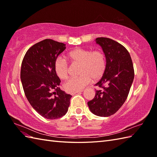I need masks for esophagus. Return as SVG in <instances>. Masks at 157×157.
Here are the masks:
<instances>
[{"mask_svg": "<svg viewBox=\"0 0 157 157\" xmlns=\"http://www.w3.org/2000/svg\"><path fill=\"white\" fill-rule=\"evenodd\" d=\"M83 92V90H81V91H77V92H72V93H71V95H74V94H75L81 93V92Z\"/></svg>", "mask_w": 157, "mask_h": 157, "instance_id": "1", "label": "esophagus"}]
</instances>
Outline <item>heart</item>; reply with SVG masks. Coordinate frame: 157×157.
Instances as JSON below:
<instances>
[{"label":"heart","instance_id":"b5f03b06","mask_svg":"<svg viewBox=\"0 0 157 157\" xmlns=\"http://www.w3.org/2000/svg\"><path fill=\"white\" fill-rule=\"evenodd\" d=\"M68 58L72 62L81 63L78 78H73L63 84V88L69 92L81 91L94 80L102 77L106 70L107 61L105 53L101 50L78 47L68 53ZM54 70L61 79H67L69 76V63L64 57H57L54 62Z\"/></svg>","mask_w":157,"mask_h":157}]
</instances>
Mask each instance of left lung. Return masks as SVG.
Listing matches in <instances>:
<instances>
[{
    "label": "left lung",
    "instance_id": "8db88e82",
    "mask_svg": "<svg viewBox=\"0 0 157 157\" xmlns=\"http://www.w3.org/2000/svg\"><path fill=\"white\" fill-rule=\"evenodd\" d=\"M106 57L104 74L95 86L96 96L87 102L94 114L108 117L115 114L125 102L134 80V71L130 53L117 41L106 37L96 39Z\"/></svg>",
    "mask_w": 157,
    "mask_h": 157
}]
</instances>
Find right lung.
<instances>
[{
    "mask_svg": "<svg viewBox=\"0 0 157 157\" xmlns=\"http://www.w3.org/2000/svg\"><path fill=\"white\" fill-rule=\"evenodd\" d=\"M65 44L50 39L43 40L28 49L22 61L21 79L29 102L47 119L66 114L72 96L62 91L54 62L65 49Z\"/></svg>",
    "mask_w": 157,
    "mask_h": 157,
    "instance_id": "add662e5",
    "label": "right lung"
}]
</instances>
